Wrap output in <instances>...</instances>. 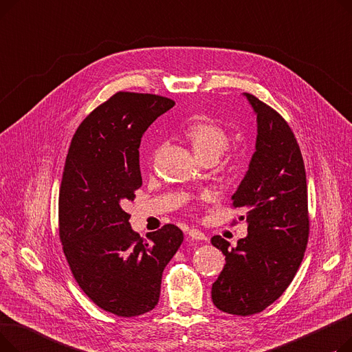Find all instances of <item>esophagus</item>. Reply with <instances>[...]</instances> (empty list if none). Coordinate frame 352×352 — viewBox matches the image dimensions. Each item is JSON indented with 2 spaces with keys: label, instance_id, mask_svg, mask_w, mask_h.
Listing matches in <instances>:
<instances>
[{
  "label": "esophagus",
  "instance_id": "obj_1",
  "mask_svg": "<svg viewBox=\"0 0 352 352\" xmlns=\"http://www.w3.org/2000/svg\"><path fill=\"white\" fill-rule=\"evenodd\" d=\"M188 236H190L191 239H195V241H204V239H207V236H206L204 232H201V231H198V230H195V228H192V230L188 231Z\"/></svg>",
  "mask_w": 352,
  "mask_h": 352
}]
</instances>
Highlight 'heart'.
Segmentation results:
<instances>
[{
	"label": "heart",
	"mask_w": 352,
	"mask_h": 352,
	"mask_svg": "<svg viewBox=\"0 0 352 352\" xmlns=\"http://www.w3.org/2000/svg\"><path fill=\"white\" fill-rule=\"evenodd\" d=\"M186 135L195 155L204 162L210 160L215 161L226 150L230 141L226 128L210 118H201L191 124L187 128ZM228 162L231 166H235L238 164V155L231 154ZM202 197L207 198L208 194H204Z\"/></svg>",
	"instance_id": "1"
}]
</instances>
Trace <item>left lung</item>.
I'll use <instances>...</instances> for the list:
<instances>
[{
  "label": "left lung",
  "mask_w": 352,
  "mask_h": 352,
  "mask_svg": "<svg viewBox=\"0 0 352 352\" xmlns=\"http://www.w3.org/2000/svg\"><path fill=\"white\" fill-rule=\"evenodd\" d=\"M256 114L255 153L232 195L248 235L235 248L219 235L211 244L226 255L212 284L214 305L232 316H252L278 300L297 274L309 235L305 166L300 145L274 108L244 94Z\"/></svg>",
  "instance_id": "1"
}]
</instances>
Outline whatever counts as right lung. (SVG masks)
<instances>
[{
    "label": "right lung",
    "instance_id": "obj_1",
    "mask_svg": "<svg viewBox=\"0 0 352 352\" xmlns=\"http://www.w3.org/2000/svg\"><path fill=\"white\" fill-rule=\"evenodd\" d=\"M174 105L165 97L120 91L80 124L67 154L58 198L63 250L87 297L118 317L155 308L162 271L184 239L166 224L145 241L122 210L142 186L141 138Z\"/></svg>",
    "mask_w": 352,
    "mask_h": 352
}]
</instances>
